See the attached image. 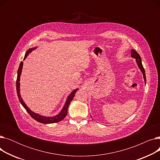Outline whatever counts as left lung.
Segmentation results:
<instances>
[{
    "label": "left lung",
    "mask_w": 160,
    "mask_h": 160,
    "mask_svg": "<svg viewBox=\"0 0 160 160\" xmlns=\"http://www.w3.org/2000/svg\"><path fill=\"white\" fill-rule=\"evenodd\" d=\"M131 56L133 58H135L136 60V62L138 63V65L139 67V68L140 69L141 71L142 72V74H143V78L145 80V82L146 83V75H145V69L143 68V67H142V62H141V58L139 56V54L136 51V50H134L133 49H132L131 50Z\"/></svg>",
    "instance_id": "obj_1"
}]
</instances>
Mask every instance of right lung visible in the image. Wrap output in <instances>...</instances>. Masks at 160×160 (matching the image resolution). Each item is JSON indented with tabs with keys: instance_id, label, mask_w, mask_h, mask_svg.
I'll return each mask as SVG.
<instances>
[{
	"instance_id": "obj_1",
	"label": "right lung",
	"mask_w": 160,
	"mask_h": 160,
	"mask_svg": "<svg viewBox=\"0 0 160 160\" xmlns=\"http://www.w3.org/2000/svg\"><path fill=\"white\" fill-rule=\"evenodd\" d=\"M36 48H30L27 50V52L25 54L24 60H25V58H27V56H28V54L29 53H30L32 52V50H34ZM22 65H23V62H21L19 69H18V77H17V81H16V89H17V93H18V96L19 98V101L21 102V104H22V106L24 108L25 110H27V112L29 113V115L32 117L33 119H35L36 121H37L39 122L43 123V124H51V123H56L58 122H60L61 121H62L65 116L67 114V110H68V107L69 106L70 102L72 101L74 95L76 93L77 91L78 90V89H74L72 93L69 95V97H67V99L66 100V102L63 108V109L62 110V111L60 112V113H59L58 115L54 116V117H44V116H41L40 115H38L34 112H32L30 109L27 107V106L25 104L24 102L23 101V100L22 99L21 95H20V76L21 74V71H22Z\"/></svg>"
}]
</instances>
